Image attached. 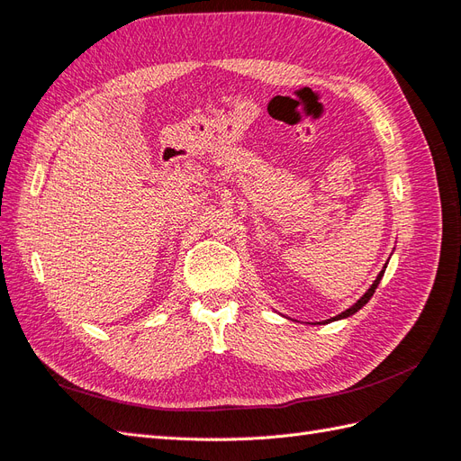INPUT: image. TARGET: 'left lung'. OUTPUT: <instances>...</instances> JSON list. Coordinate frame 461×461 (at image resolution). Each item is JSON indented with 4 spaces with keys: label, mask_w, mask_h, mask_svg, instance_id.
<instances>
[{
    "label": "left lung",
    "mask_w": 461,
    "mask_h": 461,
    "mask_svg": "<svg viewBox=\"0 0 461 461\" xmlns=\"http://www.w3.org/2000/svg\"><path fill=\"white\" fill-rule=\"evenodd\" d=\"M384 269H386V265H384ZM384 269H383V271L379 273V276H376V278H375V283L371 285V288H369V290L366 292V294H364V296H361V298H359V300H357V302H356V303L352 305V308H350V310H346V312H342L340 315H337V317H332V319H327V321H325V323H330V321H337V319H342V317H350V315H354V313H356L357 310H361V308H364V305H366V303H367V302L371 300V296L375 294V288H376V286H379V283H381V278H383V275H384Z\"/></svg>",
    "instance_id": "left-lung-1"
}]
</instances>
